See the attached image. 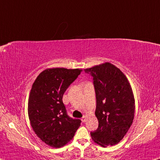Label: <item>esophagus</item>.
<instances>
[{
	"instance_id": "34e87169",
	"label": "esophagus",
	"mask_w": 160,
	"mask_h": 160,
	"mask_svg": "<svg viewBox=\"0 0 160 160\" xmlns=\"http://www.w3.org/2000/svg\"><path fill=\"white\" fill-rule=\"evenodd\" d=\"M86 119H87L86 116H82V118H81V121H82V122H85V121H86Z\"/></svg>"
}]
</instances>
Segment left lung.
I'll return each mask as SVG.
<instances>
[{
  "instance_id": "left-lung-1",
  "label": "left lung",
  "mask_w": 160,
  "mask_h": 160,
  "mask_svg": "<svg viewBox=\"0 0 160 160\" xmlns=\"http://www.w3.org/2000/svg\"><path fill=\"white\" fill-rule=\"evenodd\" d=\"M84 70L92 77L96 96L98 127L90 135L100 146H113L132 124L135 101L132 87L124 74L109 62Z\"/></svg>"
}]
</instances>
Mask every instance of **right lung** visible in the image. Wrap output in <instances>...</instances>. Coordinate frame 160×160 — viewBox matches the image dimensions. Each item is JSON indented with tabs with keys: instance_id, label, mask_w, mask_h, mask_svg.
<instances>
[{
	"instance_id": "1",
	"label": "right lung",
	"mask_w": 160,
	"mask_h": 160,
	"mask_svg": "<svg viewBox=\"0 0 160 160\" xmlns=\"http://www.w3.org/2000/svg\"><path fill=\"white\" fill-rule=\"evenodd\" d=\"M81 72L80 69H47L32 85L28 103L31 126L43 142L54 148L70 142L80 126V119L68 115L62 97Z\"/></svg>"
}]
</instances>
